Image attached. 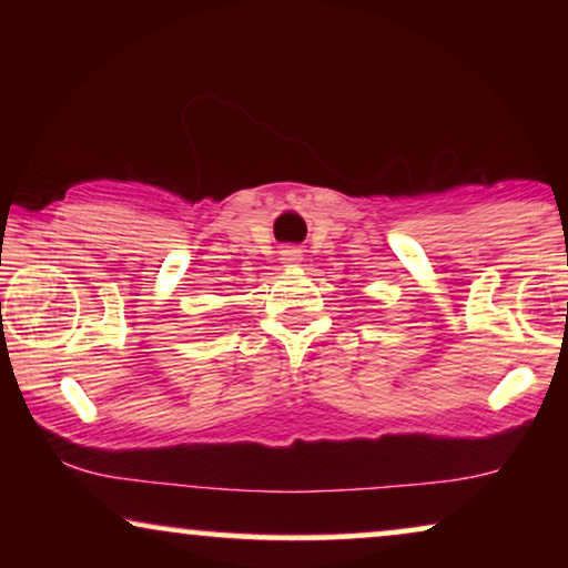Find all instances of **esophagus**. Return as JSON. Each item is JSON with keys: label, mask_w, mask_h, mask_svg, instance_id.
I'll return each instance as SVG.
<instances>
[{"label": "esophagus", "mask_w": 568, "mask_h": 568, "mask_svg": "<svg viewBox=\"0 0 568 568\" xmlns=\"http://www.w3.org/2000/svg\"><path fill=\"white\" fill-rule=\"evenodd\" d=\"M284 263H297L300 261V253L297 251H284Z\"/></svg>", "instance_id": "34e87169"}]
</instances>
